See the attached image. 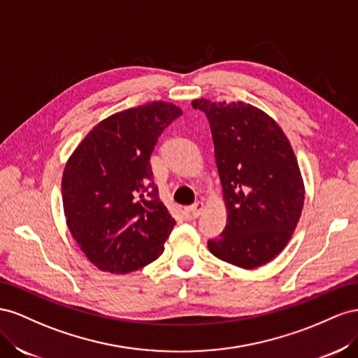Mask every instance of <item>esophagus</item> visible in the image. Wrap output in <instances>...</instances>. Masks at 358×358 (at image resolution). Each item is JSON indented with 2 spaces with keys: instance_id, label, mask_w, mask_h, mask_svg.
Wrapping results in <instances>:
<instances>
[{
  "instance_id": "obj_1",
  "label": "esophagus",
  "mask_w": 358,
  "mask_h": 358,
  "mask_svg": "<svg viewBox=\"0 0 358 358\" xmlns=\"http://www.w3.org/2000/svg\"><path fill=\"white\" fill-rule=\"evenodd\" d=\"M203 208H206V203H203L202 201H198V202H195V203H193V206H190L187 208V213L190 214V217H199L201 214H202V211H203Z\"/></svg>"
}]
</instances>
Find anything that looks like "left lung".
Returning <instances> with one entry per match:
<instances>
[{"label": "left lung", "mask_w": 358, "mask_h": 358, "mask_svg": "<svg viewBox=\"0 0 358 358\" xmlns=\"http://www.w3.org/2000/svg\"><path fill=\"white\" fill-rule=\"evenodd\" d=\"M214 142L228 222L208 241L214 257L244 270L273 261L287 248L304 206L297 157L280 126L244 101L196 99Z\"/></svg>", "instance_id": "obj_1"}]
</instances>
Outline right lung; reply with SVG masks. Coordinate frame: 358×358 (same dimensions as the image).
<instances>
[{
  "instance_id": "1",
  "label": "right lung",
  "mask_w": 358,
  "mask_h": 358,
  "mask_svg": "<svg viewBox=\"0 0 358 358\" xmlns=\"http://www.w3.org/2000/svg\"><path fill=\"white\" fill-rule=\"evenodd\" d=\"M181 108L155 100L101 120L69 157L61 193L66 223L87 259L126 274L156 261L176 227L159 198L150 156Z\"/></svg>"
}]
</instances>
